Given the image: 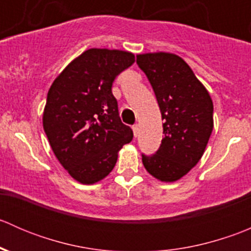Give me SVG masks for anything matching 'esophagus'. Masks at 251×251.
<instances>
[{
	"label": "esophagus",
	"mask_w": 251,
	"mask_h": 251,
	"mask_svg": "<svg viewBox=\"0 0 251 251\" xmlns=\"http://www.w3.org/2000/svg\"><path fill=\"white\" fill-rule=\"evenodd\" d=\"M132 131H133V135H135V137H137V133H138V125H133V126H132Z\"/></svg>",
	"instance_id": "1"
}]
</instances>
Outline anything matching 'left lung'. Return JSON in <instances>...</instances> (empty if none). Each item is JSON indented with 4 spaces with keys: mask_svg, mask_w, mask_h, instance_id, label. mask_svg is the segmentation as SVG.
<instances>
[{
    "mask_svg": "<svg viewBox=\"0 0 251 251\" xmlns=\"http://www.w3.org/2000/svg\"><path fill=\"white\" fill-rule=\"evenodd\" d=\"M137 64L153 87L164 120L160 147L151 155L142 154V161L155 178L177 181L203 156L214 127L212 100L178 55L163 52L138 54Z\"/></svg>",
    "mask_w": 251,
    "mask_h": 251,
    "instance_id": "left-lung-1",
    "label": "left lung"
}]
</instances>
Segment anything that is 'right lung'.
Wrapping results in <instances>:
<instances>
[{"mask_svg":"<svg viewBox=\"0 0 251 251\" xmlns=\"http://www.w3.org/2000/svg\"><path fill=\"white\" fill-rule=\"evenodd\" d=\"M135 55L91 48L73 60L47 93L44 128L50 148L73 178L92 184L108 176L118 151L132 141L121 123L111 86Z\"/></svg>","mask_w":251,"mask_h":251,"instance_id":"1","label":"right lung"}]
</instances>
